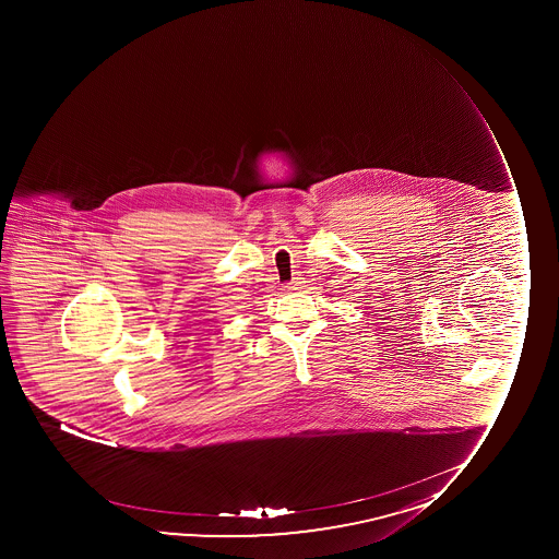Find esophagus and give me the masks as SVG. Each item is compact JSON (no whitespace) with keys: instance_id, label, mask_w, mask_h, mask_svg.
<instances>
[{"instance_id":"1","label":"esophagus","mask_w":559,"mask_h":559,"mask_svg":"<svg viewBox=\"0 0 559 559\" xmlns=\"http://www.w3.org/2000/svg\"><path fill=\"white\" fill-rule=\"evenodd\" d=\"M300 281H292V283L288 284L289 292H294V289H299Z\"/></svg>"}]
</instances>
